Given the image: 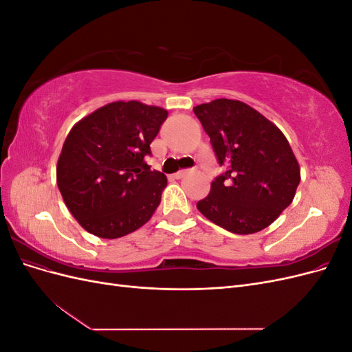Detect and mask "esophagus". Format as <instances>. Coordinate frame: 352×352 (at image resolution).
I'll return each instance as SVG.
<instances>
[{"label": "esophagus", "mask_w": 352, "mask_h": 352, "mask_svg": "<svg viewBox=\"0 0 352 352\" xmlns=\"http://www.w3.org/2000/svg\"><path fill=\"white\" fill-rule=\"evenodd\" d=\"M190 172H192V170H180V172H177V173L173 175V177H175V179H182V177H185L186 175H189Z\"/></svg>", "instance_id": "34e87169"}]
</instances>
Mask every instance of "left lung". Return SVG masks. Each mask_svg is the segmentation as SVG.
I'll return each instance as SVG.
<instances>
[{"label": "left lung", "instance_id": "8db88e82", "mask_svg": "<svg viewBox=\"0 0 352 352\" xmlns=\"http://www.w3.org/2000/svg\"><path fill=\"white\" fill-rule=\"evenodd\" d=\"M225 167L197 208L217 226L238 235L260 232L291 204L300 166L285 135L263 114L235 100L194 107Z\"/></svg>", "mask_w": 352, "mask_h": 352}]
</instances>
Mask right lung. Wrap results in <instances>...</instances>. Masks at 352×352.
Instances as JSON below:
<instances>
[{
    "mask_svg": "<svg viewBox=\"0 0 352 352\" xmlns=\"http://www.w3.org/2000/svg\"><path fill=\"white\" fill-rule=\"evenodd\" d=\"M167 119L164 109L116 101L72 127L57 163V185L79 225L116 239L151 219L167 185L145 158Z\"/></svg>",
    "mask_w": 352,
    "mask_h": 352,
    "instance_id": "add662e5",
    "label": "right lung"
}]
</instances>
